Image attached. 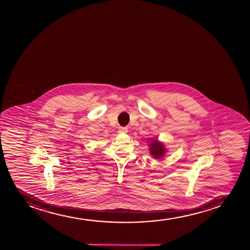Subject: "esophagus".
I'll return each instance as SVG.
<instances>
[{
	"label": "esophagus",
	"mask_w": 250,
	"mask_h": 250,
	"mask_svg": "<svg viewBox=\"0 0 250 250\" xmlns=\"http://www.w3.org/2000/svg\"><path fill=\"white\" fill-rule=\"evenodd\" d=\"M118 132H120V133H126V132H127V128L124 127V126H120L119 129H118Z\"/></svg>",
	"instance_id": "esophagus-1"
}]
</instances>
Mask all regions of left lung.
Listing matches in <instances>:
<instances>
[{
    "label": "left lung",
    "instance_id": "obj_1",
    "mask_svg": "<svg viewBox=\"0 0 250 250\" xmlns=\"http://www.w3.org/2000/svg\"><path fill=\"white\" fill-rule=\"evenodd\" d=\"M149 151L151 155L156 159L163 158L166 153V148L164 144L158 140V138H152L150 140Z\"/></svg>",
    "mask_w": 250,
    "mask_h": 250
}]
</instances>
